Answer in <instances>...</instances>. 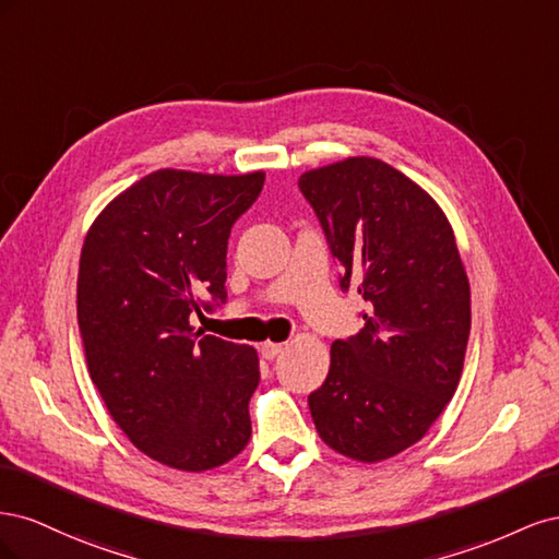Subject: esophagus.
<instances>
[{
  "label": "esophagus",
  "mask_w": 559,
  "mask_h": 559,
  "mask_svg": "<svg viewBox=\"0 0 559 559\" xmlns=\"http://www.w3.org/2000/svg\"><path fill=\"white\" fill-rule=\"evenodd\" d=\"M259 349H261V354H263V359L273 361V359H277L280 354L284 352V345H282V343H263Z\"/></svg>",
  "instance_id": "1"
}]
</instances>
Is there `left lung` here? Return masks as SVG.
I'll return each instance as SVG.
<instances>
[{
  "label": "left lung",
  "instance_id": "left-lung-1",
  "mask_svg": "<svg viewBox=\"0 0 559 559\" xmlns=\"http://www.w3.org/2000/svg\"><path fill=\"white\" fill-rule=\"evenodd\" d=\"M341 265V289L368 302L364 329L331 345L308 396L321 441L357 462L417 443L462 378L468 277L436 200L392 165L347 158L298 179Z\"/></svg>",
  "mask_w": 559,
  "mask_h": 559
}]
</instances>
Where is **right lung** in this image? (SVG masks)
Here are the masks:
<instances>
[{
	"label": "right lung",
	"instance_id": "1",
	"mask_svg": "<svg viewBox=\"0 0 559 559\" xmlns=\"http://www.w3.org/2000/svg\"><path fill=\"white\" fill-rule=\"evenodd\" d=\"M265 175L158 170L95 218L81 249L76 317L91 380L134 448L181 471L249 443L257 349L193 331L226 302L230 228Z\"/></svg>",
	"mask_w": 559,
	"mask_h": 559
}]
</instances>
